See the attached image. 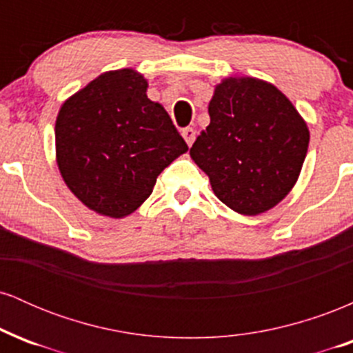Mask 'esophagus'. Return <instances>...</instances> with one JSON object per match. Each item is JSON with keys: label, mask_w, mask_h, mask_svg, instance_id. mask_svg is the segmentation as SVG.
Wrapping results in <instances>:
<instances>
[{"label": "esophagus", "mask_w": 353, "mask_h": 353, "mask_svg": "<svg viewBox=\"0 0 353 353\" xmlns=\"http://www.w3.org/2000/svg\"><path fill=\"white\" fill-rule=\"evenodd\" d=\"M182 137H184L185 143H188V145H192L194 139H196V131H194L192 128L182 129Z\"/></svg>", "instance_id": "34e87169"}]
</instances>
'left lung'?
I'll return each instance as SVG.
<instances>
[{
	"mask_svg": "<svg viewBox=\"0 0 353 353\" xmlns=\"http://www.w3.org/2000/svg\"><path fill=\"white\" fill-rule=\"evenodd\" d=\"M209 116L189 154L217 199L242 216H259L285 199L310 141L290 99L264 79L229 76L214 88Z\"/></svg>",
	"mask_w": 353,
	"mask_h": 353,
	"instance_id": "1",
	"label": "left lung"
}]
</instances>
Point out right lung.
<instances>
[{
    "label": "right lung",
    "instance_id": "1",
    "mask_svg": "<svg viewBox=\"0 0 353 353\" xmlns=\"http://www.w3.org/2000/svg\"><path fill=\"white\" fill-rule=\"evenodd\" d=\"M132 68L106 71L70 96L56 117V163L66 185L99 216L123 219L157 176L188 152L163 104Z\"/></svg>",
    "mask_w": 353,
    "mask_h": 353
}]
</instances>
